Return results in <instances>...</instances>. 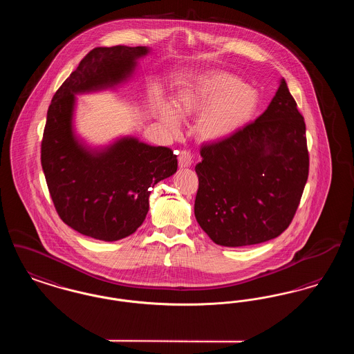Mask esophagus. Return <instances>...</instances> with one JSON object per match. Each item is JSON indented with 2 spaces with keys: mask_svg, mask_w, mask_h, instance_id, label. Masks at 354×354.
Wrapping results in <instances>:
<instances>
[{
  "mask_svg": "<svg viewBox=\"0 0 354 354\" xmlns=\"http://www.w3.org/2000/svg\"><path fill=\"white\" fill-rule=\"evenodd\" d=\"M178 160H179V166L182 169L189 167L191 163H192V155H191V152L183 150V151H180V153H179Z\"/></svg>",
  "mask_w": 354,
  "mask_h": 354,
  "instance_id": "1",
  "label": "esophagus"
}]
</instances>
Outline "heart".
<instances>
[{"instance_id": "obj_1", "label": "heart", "mask_w": 354, "mask_h": 354, "mask_svg": "<svg viewBox=\"0 0 354 354\" xmlns=\"http://www.w3.org/2000/svg\"><path fill=\"white\" fill-rule=\"evenodd\" d=\"M257 91L231 73L215 71L203 75L180 91L176 107L158 103V114L169 131L178 134L182 119L199 115L196 134L205 142H223L245 129L257 113Z\"/></svg>"}]
</instances>
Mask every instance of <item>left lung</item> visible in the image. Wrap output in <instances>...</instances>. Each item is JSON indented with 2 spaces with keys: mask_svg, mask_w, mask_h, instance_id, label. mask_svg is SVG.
I'll use <instances>...</instances> for the list:
<instances>
[{
  "mask_svg": "<svg viewBox=\"0 0 354 354\" xmlns=\"http://www.w3.org/2000/svg\"><path fill=\"white\" fill-rule=\"evenodd\" d=\"M195 218L211 240L244 247L281 235L309 172L305 122L284 80L268 109L235 136L204 145Z\"/></svg>",
  "mask_w": 354,
  "mask_h": 354,
  "instance_id": "1",
  "label": "left lung"
}]
</instances>
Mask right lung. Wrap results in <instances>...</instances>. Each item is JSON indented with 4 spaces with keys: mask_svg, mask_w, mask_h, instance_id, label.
Returning a JSON list of instances; mask_svg holds the SVG:
<instances>
[{
    "mask_svg": "<svg viewBox=\"0 0 354 354\" xmlns=\"http://www.w3.org/2000/svg\"><path fill=\"white\" fill-rule=\"evenodd\" d=\"M146 46L95 48L84 55L51 100L41 143V165L55 211L93 239L115 241L134 234L149 212L150 188L178 169L176 155L135 138L88 150L73 131L75 95L126 81Z\"/></svg>",
    "mask_w": 354,
    "mask_h": 354,
    "instance_id": "add662e5",
    "label": "right lung"
}]
</instances>
